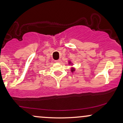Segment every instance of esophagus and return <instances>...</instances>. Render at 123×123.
Segmentation results:
<instances>
[{
    "label": "esophagus",
    "mask_w": 123,
    "mask_h": 123,
    "mask_svg": "<svg viewBox=\"0 0 123 123\" xmlns=\"http://www.w3.org/2000/svg\"><path fill=\"white\" fill-rule=\"evenodd\" d=\"M61 62V60H57V61H55V62H57V63H60V62Z\"/></svg>",
    "instance_id": "esophagus-1"
}]
</instances>
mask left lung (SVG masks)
I'll list each match as a JSON object with an SVG mask.
<instances>
[{"mask_svg": "<svg viewBox=\"0 0 123 123\" xmlns=\"http://www.w3.org/2000/svg\"><path fill=\"white\" fill-rule=\"evenodd\" d=\"M68 65H71L72 66V67L71 68H70V71H71L72 73H73V72L75 71V68L73 67V63L72 62L70 61H68Z\"/></svg>", "mask_w": 123, "mask_h": 123, "instance_id": "1", "label": "left lung"}]
</instances>
